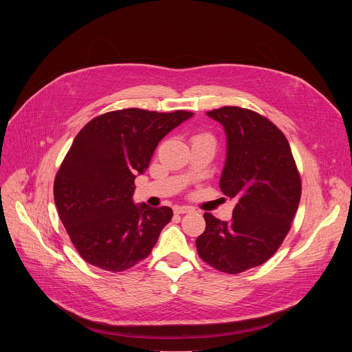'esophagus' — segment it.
Returning <instances> with one entry per match:
<instances>
[{
    "label": "esophagus",
    "mask_w": 352,
    "mask_h": 352,
    "mask_svg": "<svg viewBox=\"0 0 352 352\" xmlns=\"http://www.w3.org/2000/svg\"><path fill=\"white\" fill-rule=\"evenodd\" d=\"M192 209L189 206H175L174 208V213L175 214H185V213H190Z\"/></svg>",
    "instance_id": "34e87169"
}]
</instances>
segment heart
Returning a JSON list of instances; mask_svg holds the SVG:
<instances>
[{"mask_svg": "<svg viewBox=\"0 0 352 352\" xmlns=\"http://www.w3.org/2000/svg\"><path fill=\"white\" fill-rule=\"evenodd\" d=\"M195 138H210V136L206 135V133H200V135H196ZM195 138H193V139H195Z\"/></svg>", "mask_w": 352, "mask_h": 352, "instance_id": "b5f03b06", "label": "heart"}]
</instances>
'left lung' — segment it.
<instances>
[{
    "instance_id": "1",
    "label": "left lung",
    "mask_w": 352,
    "mask_h": 352,
    "mask_svg": "<svg viewBox=\"0 0 352 352\" xmlns=\"http://www.w3.org/2000/svg\"><path fill=\"white\" fill-rule=\"evenodd\" d=\"M227 135L221 192L235 199L231 221L205 213L200 259L236 274L263 265L283 243L300 199V177L284 133L266 117L227 106L208 111Z\"/></svg>"
}]
</instances>
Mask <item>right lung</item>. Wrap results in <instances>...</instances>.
<instances>
[{
  "instance_id": "add662e5",
  "label": "right lung",
  "mask_w": 352,
  "mask_h": 352,
  "mask_svg": "<svg viewBox=\"0 0 352 352\" xmlns=\"http://www.w3.org/2000/svg\"><path fill=\"white\" fill-rule=\"evenodd\" d=\"M192 116L125 109L93 118L76 135L56 175L54 202L83 261L117 273L152 252L173 210L135 205V178L159 142Z\"/></svg>"
}]
</instances>
